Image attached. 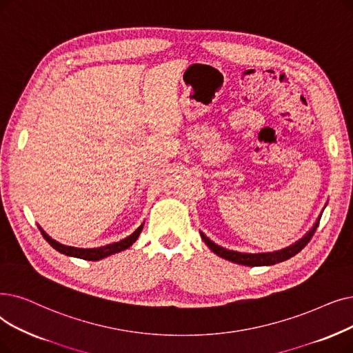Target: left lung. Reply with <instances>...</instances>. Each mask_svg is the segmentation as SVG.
<instances>
[{
	"label": "left lung",
	"mask_w": 353,
	"mask_h": 353,
	"mask_svg": "<svg viewBox=\"0 0 353 353\" xmlns=\"http://www.w3.org/2000/svg\"><path fill=\"white\" fill-rule=\"evenodd\" d=\"M326 208V205H325ZM323 208V209H325ZM321 218V214H319V218L316 219V222L313 223V226L305 232L299 241H296L294 243L288 245V247L279 250V251H272V252H258V254H247V252H238V251H232V250H226L221 245L214 243L213 241H210L202 231H201V236L205 241V243L208 247L216 254L221 258L228 259V261H232L235 264H241V265H247V267H261V265H274L285 261V259L294 256L296 254H299L305 245L309 243V241L312 239L313 234L316 232L319 221Z\"/></svg>",
	"instance_id": "left-lung-1"
}]
</instances>
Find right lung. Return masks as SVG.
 <instances>
[{
  "label": "right lung",
  "instance_id": "right-lung-1",
  "mask_svg": "<svg viewBox=\"0 0 353 353\" xmlns=\"http://www.w3.org/2000/svg\"><path fill=\"white\" fill-rule=\"evenodd\" d=\"M40 232L43 235V238L48 241L52 247L59 251L60 254H65L68 256H74V258H81V259H86V261H99V259L102 258H106L110 256L112 254H117V252H121V251H125L127 248H130L131 245L139 239L141 231H143V226H144V222L135 229V231L124 238L121 239L118 242H114V243H108V245H103V247H99V248H76V247H69V245H65V243H60L57 241H54L52 236H49L48 234H46L43 231V228L40 225H37Z\"/></svg>",
  "mask_w": 353,
  "mask_h": 353
}]
</instances>
